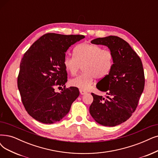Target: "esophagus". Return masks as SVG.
Masks as SVG:
<instances>
[{
	"label": "esophagus",
	"instance_id": "1",
	"mask_svg": "<svg viewBox=\"0 0 158 158\" xmlns=\"http://www.w3.org/2000/svg\"><path fill=\"white\" fill-rule=\"evenodd\" d=\"M80 93L81 95H84V94H86L87 92L86 91H84V90H82V89H80Z\"/></svg>",
	"mask_w": 158,
	"mask_h": 158
}]
</instances>
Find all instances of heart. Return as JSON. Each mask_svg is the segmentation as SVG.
I'll list each match as a JSON object with an SVG mask.
<instances>
[{"instance_id":"1","label":"heart","mask_w":158,"mask_h":158,"mask_svg":"<svg viewBox=\"0 0 158 158\" xmlns=\"http://www.w3.org/2000/svg\"><path fill=\"white\" fill-rule=\"evenodd\" d=\"M73 56H66L63 64L72 76L77 75L82 66L84 73L71 80L70 84L84 91L91 87L94 78L102 79L108 75L113 64L112 52L93 44H79L74 48Z\"/></svg>"}]
</instances>
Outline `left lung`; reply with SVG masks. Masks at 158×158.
Returning <instances> with one entry per match:
<instances>
[{"mask_svg":"<svg viewBox=\"0 0 158 158\" xmlns=\"http://www.w3.org/2000/svg\"><path fill=\"white\" fill-rule=\"evenodd\" d=\"M91 43L108 47L113 55V64L109 74L97 84L98 90L106 92V98L91 93L89 113L98 124L115 127L127 121L137 108L144 87L142 62L129 44L117 36L98 37Z\"/></svg>","mask_w":158,"mask_h":158,"instance_id":"obj_1","label":"left lung"}]
</instances>
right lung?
<instances>
[{"label": "right lung", "instance_id": "obj_1", "mask_svg": "<svg viewBox=\"0 0 158 158\" xmlns=\"http://www.w3.org/2000/svg\"><path fill=\"white\" fill-rule=\"evenodd\" d=\"M84 37L46 34L24 54L17 78L18 89L25 110L36 121L44 124L61 121L79 96L77 87L65 89L67 73L63 61L68 48ZM56 86H64V89L55 92Z\"/></svg>", "mask_w": 158, "mask_h": 158}]
</instances>
